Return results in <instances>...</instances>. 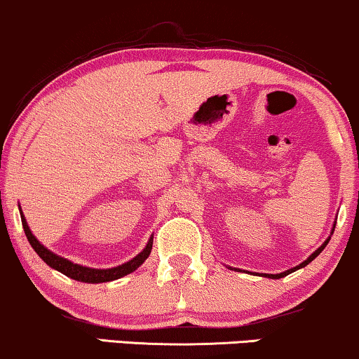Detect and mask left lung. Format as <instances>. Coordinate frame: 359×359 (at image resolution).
<instances>
[{
	"mask_svg": "<svg viewBox=\"0 0 359 359\" xmlns=\"http://www.w3.org/2000/svg\"><path fill=\"white\" fill-rule=\"evenodd\" d=\"M330 242V238L328 240H326V242L323 243V245H321V247L318 248V250H316L315 253H311V255H310V258H306V260L305 262H303V263H300V265H298V266H294V269H292V270H287V271H283V273H278V275H265V276H269V278H281V276H287L288 273H292V271H294V270H298V269H303V266H306L308 265V263H310L311 260H313V258H316V257H318L320 255V253L321 252H323V248L326 247V243H328Z\"/></svg>",
	"mask_w": 359,
	"mask_h": 359,
	"instance_id": "1",
	"label": "left lung"
}]
</instances>
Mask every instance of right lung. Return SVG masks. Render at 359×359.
<instances>
[{
  "label": "right lung",
  "mask_w": 359,
  "mask_h": 359,
  "mask_svg": "<svg viewBox=\"0 0 359 359\" xmlns=\"http://www.w3.org/2000/svg\"><path fill=\"white\" fill-rule=\"evenodd\" d=\"M21 222H22V229H25L26 237H28V242L31 243V247L34 248V252L43 258L44 262L48 263L49 266L56 269L61 273H65L66 276H69L72 280H78V281H86V283H104V281H112L121 278V276L133 273L134 270H137L139 265H142L144 260L151 255L152 250V237L147 242V247L144 248L142 252L139 253L137 257L133 258L130 262L124 263V265L116 266V269H109V270H96V269H88V266H81L78 263H72L66 258L54 255L53 252H49L48 248H44L41 245L33 233H31L28 224H26V219L22 217L21 213Z\"/></svg>",
  "instance_id": "right-lung-1"
}]
</instances>
